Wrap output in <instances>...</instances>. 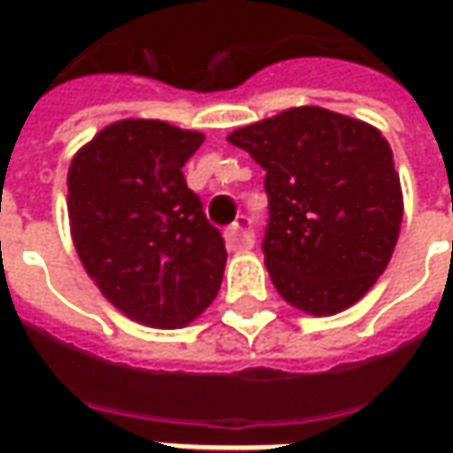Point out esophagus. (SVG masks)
<instances>
[{
    "label": "esophagus",
    "instance_id": "34e87169",
    "mask_svg": "<svg viewBox=\"0 0 453 453\" xmlns=\"http://www.w3.org/2000/svg\"><path fill=\"white\" fill-rule=\"evenodd\" d=\"M226 247L232 250V252H247V250H252L254 247V234L252 229H250V219L247 217H239L234 221V226H229L226 229Z\"/></svg>",
    "mask_w": 453,
    "mask_h": 453
}]
</instances>
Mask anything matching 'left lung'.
Masks as SVG:
<instances>
[{
	"label": "left lung",
	"instance_id": "obj_1",
	"mask_svg": "<svg viewBox=\"0 0 453 453\" xmlns=\"http://www.w3.org/2000/svg\"><path fill=\"white\" fill-rule=\"evenodd\" d=\"M267 171L265 265L280 297L315 318L356 304L391 262L403 219L393 150L375 126L318 105L226 135Z\"/></svg>",
	"mask_w": 453,
	"mask_h": 453
}]
</instances>
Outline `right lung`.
<instances>
[{
    "label": "right lung",
    "instance_id": "right-lung-1",
    "mask_svg": "<svg viewBox=\"0 0 453 453\" xmlns=\"http://www.w3.org/2000/svg\"><path fill=\"white\" fill-rule=\"evenodd\" d=\"M203 133L165 120L105 126L67 171L70 236L103 297L126 318L176 330L214 303L226 250L186 186Z\"/></svg>",
    "mask_w": 453,
    "mask_h": 453
}]
</instances>
